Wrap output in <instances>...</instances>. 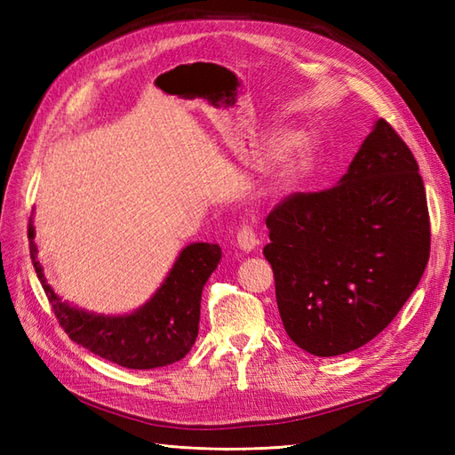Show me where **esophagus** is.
I'll return each instance as SVG.
<instances>
[{
  "label": "esophagus",
  "instance_id": "1",
  "mask_svg": "<svg viewBox=\"0 0 455 455\" xmlns=\"http://www.w3.org/2000/svg\"><path fill=\"white\" fill-rule=\"evenodd\" d=\"M236 246L243 250V252H252V250L258 246V238L252 227H243L236 235Z\"/></svg>",
  "mask_w": 455,
  "mask_h": 455
}]
</instances>
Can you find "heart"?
I'll return each instance as SVG.
<instances>
[{
    "instance_id": "b5f03b06",
    "label": "heart",
    "mask_w": 455,
    "mask_h": 455,
    "mask_svg": "<svg viewBox=\"0 0 455 455\" xmlns=\"http://www.w3.org/2000/svg\"><path fill=\"white\" fill-rule=\"evenodd\" d=\"M285 139H287L285 131H275L272 134H267V144L269 147H279ZM313 148H315V140L311 134L308 132L293 134V137L283 144L282 152H279L275 158L274 170H272V181L275 186L291 181L297 173L307 166V162L313 154Z\"/></svg>"
}]
</instances>
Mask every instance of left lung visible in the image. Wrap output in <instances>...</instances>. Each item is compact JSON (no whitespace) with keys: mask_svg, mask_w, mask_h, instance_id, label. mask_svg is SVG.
<instances>
[{"mask_svg":"<svg viewBox=\"0 0 455 455\" xmlns=\"http://www.w3.org/2000/svg\"><path fill=\"white\" fill-rule=\"evenodd\" d=\"M266 225L264 256L285 332L321 357L373 340L417 289L430 256L419 164L383 119L334 188L293 193Z\"/></svg>","mask_w":455,"mask_h":455,"instance_id":"left-lung-1","label":"left lung"}]
</instances>
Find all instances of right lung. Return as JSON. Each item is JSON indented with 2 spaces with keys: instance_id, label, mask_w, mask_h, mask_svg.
I'll return each instance as SVG.
<instances>
[{
  "instance_id": "1",
  "label": "right lung",
  "mask_w": 455,
  "mask_h": 455,
  "mask_svg": "<svg viewBox=\"0 0 455 455\" xmlns=\"http://www.w3.org/2000/svg\"><path fill=\"white\" fill-rule=\"evenodd\" d=\"M28 248L38 282L66 334L95 355L129 370H154L186 357L199 332L203 287L222 256L219 244L191 243L178 254L147 303L131 313L103 315L64 301L46 282L36 258L33 215L28 220Z\"/></svg>"
}]
</instances>
